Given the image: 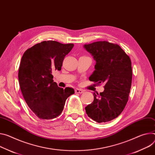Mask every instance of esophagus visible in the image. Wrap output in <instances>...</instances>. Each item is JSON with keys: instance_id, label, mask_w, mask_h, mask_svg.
I'll return each mask as SVG.
<instances>
[{"instance_id": "1", "label": "esophagus", "mask_w": 155, "mask_h": 155, "mask_svg": "<svg viewBox=\"0 0 155 155\" xmlns=\"http://www.w3.org/2000/svg\"><path fill=\"white\" fill-rule=\"evenodd\" d=\"M83 92H84V91L82 90H81V89H78V88H77V89L75 90V93H76L81 94V93H83Z\"/></svg>"}]
</instances>
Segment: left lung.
<instances>
[{"label":"left lung","instance_id":"8db88e82","mask_svg":"<svg viewBox=\"0 0 155 155\" xmlns=\"http://www.w3.org/2000/svg\"><path fill=\"white\" fill-rule=\"evenodd\" d=\"M96 61L95 70L89 77L98 84L104 83V91L93 93L94 101L85 107L89 117L98 123L117 117L127 103L132 79L129 55L117 45L97 41L83 46Z\"/></svg>","mask_w":155,"mask_h":155}]
</instances>
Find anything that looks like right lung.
<instances>
[{
	"label": "right lung",
	"mask_w": 155,
	"mask_h": 155,
	"mask_svg": "<svg viewBox=\"0 0 155 155\" xmlns=\"http://www.w3.org/2000/svg\"><path fill=\"white\" fill-rule=\"evenodd\" d=\"M74 46L45 41L27 49L22 56L18 70L20 89L26 104L39 119L59 116L67 97L75 93L72 88L59 87L52 75L61 70L64 58Z\"/></svg>",
	"instance_id": "right-lung-1"
}]
</instances>
